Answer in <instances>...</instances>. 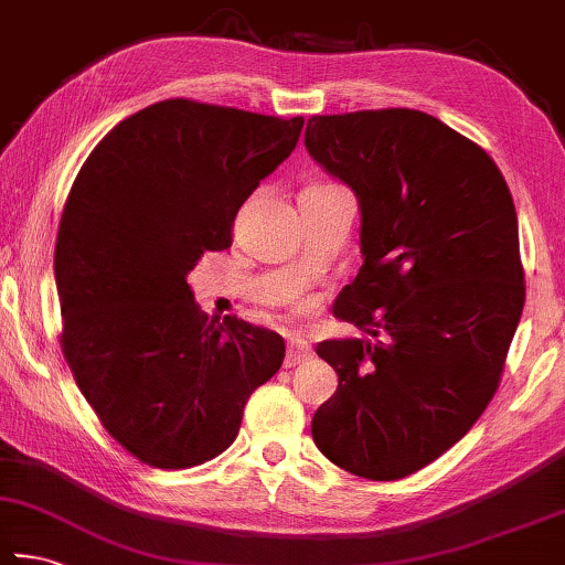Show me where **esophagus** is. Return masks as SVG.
<instances>
[{
    "instance_id": "34e87169",
    "label": "esophagus",
    "mask_w": 565,
    "mask_h": 565,
    "mask_svg": "<svg viewBox=\"0 0 565 565\" xmlns=\"http://www.w3.org/2000/svg\"><path fill=\"white\" fill-rule=\"evenodd\" d=\"M311 358V345L301 341V338H291L289 345H286V358H284V365L286 367H296L301 365L303 361H309Z\"/></svg>"
}]
</instances>
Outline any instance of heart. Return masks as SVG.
Here are the masks:
<instances>
[{
  "instance_id": "1",
  "label": "heart",
  "mask_w": 565,
  "mask_h": 565,
  "mask_svg": "<svg viewBox=\"0 0 565 565\" xmlns=\"http://www.w3.org/2000/svg\"><path fill=\"white\" fill-rule=\"evenodd\" d=\"M311 188H326V184H311Z\"/></svg>"
}]
</instances>
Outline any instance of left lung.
Listing matches in <instances>:
<instances>
[{
	"label": "left lung",
	"mask_w": 565,
	"mask_h": 565,
	"mask_svg": "<svg viewBox=\"0 0 565 565\" xmlns=\"http://www.w3.org/2000/svg\"><path fill=\"white\" fill-rule=\"evenodd\" d=\"M303 142L361 204L363 266L333 316L367 333L316 348L338 390L313 443L355 477L403 479L499 387L526 296L514 200L487 150L423 110L313 116Z\"/></svg>",
	"instance_id": "8db88e82"
}]
</instances>
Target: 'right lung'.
Wrapping results in <instances>:
<instances>
[{
  "instance_id": "add662e5",
  "label": "right lung",
  "mask_w": 565,
  "mask_h": 565,
  "mask_svg": "<svg viewBox=\"0 0 565 565\" xmlns=\"http://www.w3.org/2000/svg\"><path fill=\"white\" fill-rule=\"evenodd\" d=\"M303 118L170 98L120 120L61 214V351L100 425L132 457L188 469L227 449L284 338L204 313L188 274L232 244L244 200L291 156Z\"/></svg>"
}]
</instances>
